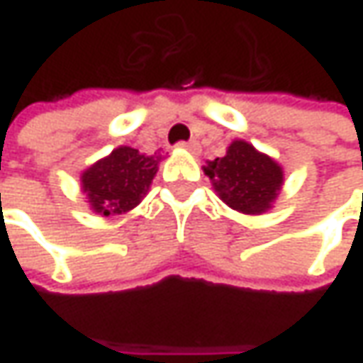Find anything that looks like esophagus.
I'll list each match as a JSON object with an SVG mask.
<instances>
[{"label":"esophagus","instance_id":"obj_1","mask_svg":"<svg viewBox=\"0 0 363 363\" xmlns=\"http://www.w3.org/2000/svg\"><path fill=\"white\" fill-rule=\"evenodd\" d=\"M182 149H186L189 153H194V155H198L200 153V143L198 141H188V143H179Z\"/></svg>","mask_w":363,"mask_h":363}]
</instances>
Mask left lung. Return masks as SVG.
<instances>
[{
	"label": "left lung",
	"instance_id": "1",
	"mask_svg": "<svg viewBox=\"0 0 363 363\" xmlns=\"http://www.w3.org/2000/svg\"><path fill=\"white\" fill-rule=\"evenodd\" d=\"M203 174L222 202L248 216L269 212L285 184L283 165L244 139H234L226 155L206 161Z\"/></svg>",
	"mask_w": 363,
	"mask_h": 363
}]
</instances>
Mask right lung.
I'll return each instance as SVG.
<instances>
[{
  "mask_svg": "<svg viewBox=\"0 0 363 363\" xmlns=\"http://www.w3.org/2000/svg\"><path fill=\"white\" fill-rule=\"evenodd\" d=\"M161 160V155H147L127 145L113 149L80 174L89 208L106 218L131 212L147 196Z\"/></svg>",
  "mask_w": 363,
  "mask_h": 363,
  "instance_id": "obj_1",
  "label": "right lung"
}]
</instances>
